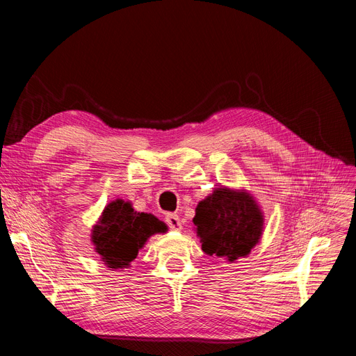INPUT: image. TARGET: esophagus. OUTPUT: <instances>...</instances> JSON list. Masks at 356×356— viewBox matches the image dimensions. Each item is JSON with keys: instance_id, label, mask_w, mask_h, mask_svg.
Returning a JSON list of instances; mask_svg holds the SVG:
<instances>
[{"instance_id": "34e87169", "label": "esophagus", "mask_w": 356, "mask_h": 356, "mask_svg": "<svg viewBox=\"0 0 356 356\" xmlns=\"http://www.w3.org/2000/svg\"><path fill=\"white\" fill-rule=\"evenodd\" d=\"M166 222L172 230H181L182 229V222H181V220H179L177 213H168L166 215Z\"/></svg>"}]
</instances>
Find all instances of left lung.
<instances>
[{
  "label": "left lung",
  "instance_id": "left-lung-1",
  "mask_svg": "<svg viewBox=\"0 0 356 356\" xmlns=\"http://www.w3.org/2000/svg\"><path fill=\"white\" fill-rule=\"evenodd\" d=\"M193 222L202 251L229 263L250 255L264 233V212L243 187H215L197 203Z\"/></svg>",
  "mask_w": 356,
  "mask_h": 356
}]
</instances>
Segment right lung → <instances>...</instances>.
<instances>
[{"label": "right lung", "instance_id": "obj_1", "mask_svg": "<svg viewBox=\"0 0 356 356\" xmlns=\"http://www.w3.org/2000/svg\"><path fill=\"white\" fill-rule=\"evenodd\" d=\"M168 232V225L153 213L138 212L132 202L111 200L92 225L90 242L95 252L110 270L124 272L148 239Z\"/></svg>", "mask_w": 356, "mask_h": 356}]
</instances>
